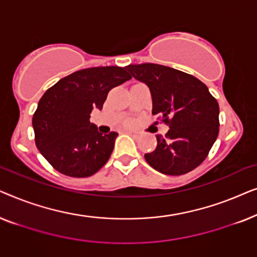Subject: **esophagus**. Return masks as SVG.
I'll return each mask as SVG.
<instances>
[{"label":"esophagus","instance_id":"1","mask_svg":"<svg viewBox=\"0 0 257 257\" xmlns=\"http://www.w3.org/2000/svg\"><path fill=\"white\" fill-rule=\"evenodd\" d=\"M126 133H127V135H130V136H132V137H139V132H133V131H127V130H126L125 131Z\"/></svg>","mask_w":257,"mask_h":257}]
</instances>
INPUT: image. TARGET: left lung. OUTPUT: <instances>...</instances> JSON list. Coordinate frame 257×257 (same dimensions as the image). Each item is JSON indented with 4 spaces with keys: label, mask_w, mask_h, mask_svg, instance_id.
<instances>
[{
    "label": "left lung",
    "mask_w": 257,
    "mask_h": 257,
    "mask_svg": "<svg viewBox=\"0 0 257 257\" xmlns=\"http://www.w3.org/2000/svg\"><path fill=\"white\" fill-rule=\"evenodd\" d=\"M126 70L147 84L152 114H159L170 130L157 137V149L145 154L160 173L182 175L202 164L219 135V104L201 80L165 65L133 64Z\"/></svg>",
    "instance_id": "8db88e82"
}]
</instances>
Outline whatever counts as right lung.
<instances>
[{
	"mask_svg": "<svg viewBox=\"0 0 257 257\" xmlns=\"http://www.w3.org/2000/svg\"><path fill=\"white\" fill-rule=\"evenodd\" d=\"M132 76L119 66L83 69L45 91L33 117L35 143L59 173L86 178L111 157L117 132H98L90 122L93 108L101 110L107 93Z\"/></svg>",
	"mask_w": 257,
	"mask_h": 257,
	"instance_id": "1",
	"label": "right lung"
}]
</instances>
